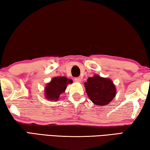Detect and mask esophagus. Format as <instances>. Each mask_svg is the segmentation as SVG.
Instances as JSON below:
<instances>
[{
    "mask_svg": "<svg viewBox=\"0 0 150 150\" xmlns=\"http://www.w3.org/2000/svg\"><path fill=\"white\" fill-rule=\"evenodd\" d=\"M74 80L76 83H81V79L80 77H76V78H75Z\"/></svg>",
    "mask_w": 150,
    "mask_h": 150,
    "instance_id": "34e87169",
    "label": "esophagus"
}]
</instances>
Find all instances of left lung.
I'll return each instance as SVG.
<instances>
[{
	"label": "left lung",
	"mask_w": 150,
	"mask_h": 150,
	"mask_svg": "<svg viewBox=\"0 0 150 150\" xmlns=\"http://www.w3.org/2000/svg\"><path fill=\"white\" fill-rule=\"evenodd\" d=\"M86 92L90 100L96 105L105 106L116 96V87L110 79L95 75L85 83Z\"/></svg>",
	"instance_id": "left-lung-1"
}]
</instances>
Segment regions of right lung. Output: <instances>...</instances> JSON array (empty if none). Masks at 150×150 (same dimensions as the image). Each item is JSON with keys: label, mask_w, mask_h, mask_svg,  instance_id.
Listing matches in <instances>:
<instances>
[{"label": "right lung", "mask_w": 150, "mask_h": 150, "mask_svg": "<svg viewBox=\"0 0 150 150\" xmlns=\"http://www.w3.org/2000/svg\"><path fill=\"white\" fill-rule=\"evenodd\" d=\"M73 81L65 77H56L45 87V97L47 100L56 101L59 99L61 94L65 92L68 84L72 83Z\"/></svg>", "instance_id": "1"}]
</instances>
